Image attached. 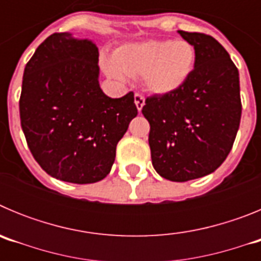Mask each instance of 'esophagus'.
<instances>
[{
	"mask_svg": "<svg viewBox=\"0 0 261 261\" xmlns=\"http://www.w3.org/2000/svg\"><path fill=\"white\" fill-rule=\"evenodd\" d=\"M135 103L136 107H137L138 112L142 110V107L145 106V98L141 95V94H135Z\"/></svg>",
	"mask_w": 261,
	"mask_h": 261,
	"instance_id": "34e87169",
	"label": "esophagus"
}]
</instances>
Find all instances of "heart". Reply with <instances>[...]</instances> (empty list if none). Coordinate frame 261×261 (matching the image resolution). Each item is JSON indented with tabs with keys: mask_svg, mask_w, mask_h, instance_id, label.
<instances>
[{
	"mask_svg": "<svg viewBox=\"0 0 261 261\" xmlns=\"http://www.w3.org/2000/svg\"><path fill=\"white\" fill-rule=\"evenodd\" d=\"M196 49L190 41L147 40L123 45L114 60L105 61L111 78L124 82L140 75L145 89L155 95H168L180 90L195 69Z\"/></svg>",
	"mask_w": 261,
	"mask_h": 261,
	"instance_id": "obj_1",
	"label": "heart"
}]
</instances>
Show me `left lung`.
Masks as SVG:
<instances>
[{"label": "left lung", "instance_id": "left-lung-1", "mask_svg": "<svg viewBox=\"0 0 261 261\" xmlns=\"http://www.w3.org/2000/svg\"><path fill=\"white\" fill-rule=\"evenodd\" d=\"M177 32L195 47V69L180 90L147 98L142 114L155 171L188 181L216 171L229 155L241 123V89L238 69L216 39Z\"/></svg>", "mask_w": 261, "mask_h": 261}]
</instances>
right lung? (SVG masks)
Listing matches in <instances>:
<instances>
[{"label":"right lung","instance_id":"right-lung-1","mask_svg":"<svg viewBox=\"0 0 261 261\" xmlns=\"http://www.w3.org/2000/svg\"><path fill=\"white\" fill-rule=\"evenodd\" d=\"M93 40L57 32L27 62L20 125L36 162L62 181L90 184L110 174L116 145L137 116L135 95L112 99L99 86Z\"/></svg>","mask_w":261,"mask_h":261}]
</instances>
